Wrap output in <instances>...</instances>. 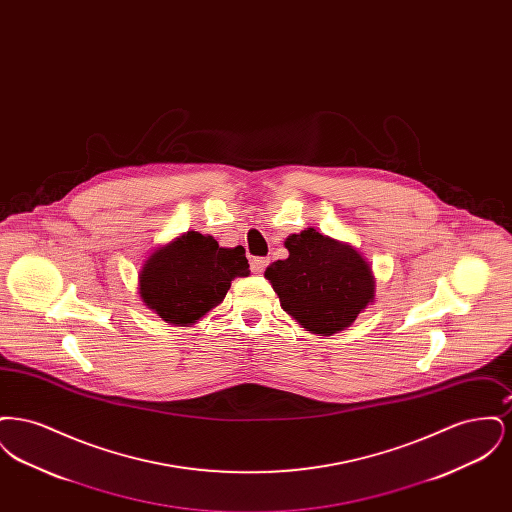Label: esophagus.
<instances>
[{"label":"esophagus","mask_w":512,"mask_h":512,"mask_svg":"<svg viewBox=\"0 0 512 512\" xmlns=\"http://www.w3.org/2000/svg\"><path fill=\"white\" fill-rule=\"evenodd\" d=\"M268 263H270L268 257H253L251 259V272L253 274H263L265 268L268 267Z\"/></svg>","instance_id":"34e87169"}]
</instances>
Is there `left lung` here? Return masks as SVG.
I'll use <instances>...</instances> for the list:
<instances>
[{"instance_id":"left-lung-1","label":"left lung","mask_w":512,"mask_h":512,"mask_svg":"<svg viewBox=\"0 0 512 512\" xmlns=\"http://www.w3.org/2000/svg\"><path fill=\"white\" fill-rule=\"evenodd\" d=\"M286 247L290 257L265 272L282 309L315 334L332 336L351 326L374 299V278L365 259L351 245L315 228L293 234Z\"/></svg>"}]
</instances>
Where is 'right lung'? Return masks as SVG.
<instances>
[{"label":"right lung","instance_id":"1","mask_svg":"<svg viewBox=\"0 0 512 512\" xmlns=\"http://www.w3.org/2000/svg\"><path fill=\"white\" fill-rule=\"evenodd\" d=\"M242 245L219 247L211 236L188 232L155 251L140 272V295L171 324H190L217 307L236 276H247Z\"/></svg>","mask_w":512,"mask_h":512}]
</instances>
